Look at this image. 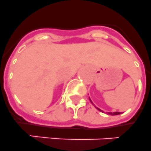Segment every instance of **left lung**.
Segmentation results:
<instances>
[{
    "label": "left lung",
    "instance_id": "1",
    "mask_svg": "<svg viewBox=\"0 0 151 151\" xmlns=\"http://www.w3.org/2000/svg\"><path fill=\"white\" fill-rule=\"evenodd\" d=\"M89 99H90V101H91V103L93 104V102H92V101H91L90 97H89ZM93 105H94V104H93ZM94 106H95V105H94ZM95 107H96V108H97V110H98V111H101V112H103V111H101V109L98 108V107H96V106H95ZM107 114H110V115H118V114H121V112H113V113L112 112H107Z\"/></svg>",
    "mask_w": 151,
    "mask_h": 151
}]
</instances>
